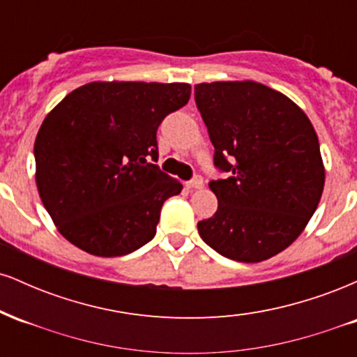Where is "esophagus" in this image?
Returning a JSON list of instances; mask_svg holds the SVG:
<instances>
[{
	"label": "esophagus",
	"instance_id": "esophagus-1",
	"mask_svg": "<svg viewBox=\"0 0 357 357\" xmlns=\"http://www.w3.org/2000/svg\"><path fill=\"white\" fill-rule=\"evenodd\" d=\"M188 188L190 190H202L203 188V178L202 176H196V178H192L190 183H188Z\"/></svg>",
	"mask_w": 357,
	"mask_h": 357
}]
</instances>
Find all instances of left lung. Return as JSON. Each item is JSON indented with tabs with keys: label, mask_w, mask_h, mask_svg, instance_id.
Returning <instances> with one entry per match:
<instances>
[{
	"label": "left lung",
	"mask_w": 357,
	"mask_h": 357,
	"mask_svg": "<svg viewBox=\"0 0 357 357\" xmlns=\"http://www.w3.org/2000/svg\"><path fill=\"white\" fill-rule=\"evenodd\" d=\"M195 99L227 179L210 183L218 210L198 231L220 255L268 260L298 238L326 183L309 117L278 90L253 80L195 85Z\"/></svg>",
	"instance_id": "obj_1"
}]
</instances>
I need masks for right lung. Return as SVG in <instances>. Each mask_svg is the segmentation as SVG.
Instances as JSON below:
<instances>
[{
  "label": "right lung",
  "instance_id": "obj_1",
  "mask_svg": "<svg viewBox=\"0 0 357 357\" xmlns=\"http://www.w3.org/2000/svg\"><path fill=\"white\" fill-rule=\"evenodd\" d=\"M191 96L183 82H90L47 114L35 139V179L56 230L96 257H122L155 235L183 184L149 165L155 132Z\"/></svg>",
  "mask_w": 357,
  "mask_h": 357
}]
</instances>
